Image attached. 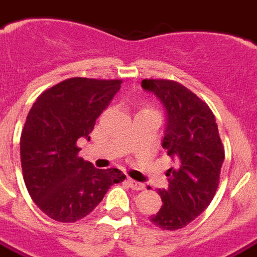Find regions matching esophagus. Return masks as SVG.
I'll use <instances>...</instances> for the list:
<instances>
[{
  "mask_svg": "<svg viewBox=\"0 0 257 257\" xmlns=\"http://www.w3.org/2000/svg\"><path fill=\"white\" fill-rule=\"evenodd\" d=\"M128 185L131 189L133 190H143L146 186H144V183H140V182H136V181H133V179H131V178H128Z\"/></svg>",
  "mask_w": 257,
  "mask_h": 257,
  "instance_id": "34e87169",
  "label": "esophagus"
}]
</instances>
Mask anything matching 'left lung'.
Listing matches in <instances>:
<instances>
[{
  "instance_id": "8db88e82",
  "label": "left lung",
  "mask_w": 257,
  "mask_h": 257,
  "mask_svg": "<svg viewBox=\"0 0 257 257\" xmlns=\"http://www.w3.org/2000/svg\"><path fill=\"white\" fill-rule=\"evenodd\" d=\"M167 114L162 146L174 162L167 189H159L162 207L150 221L164 230L185 228L202 213L220 183L225 151L210 107L185 86L167 79H144Z\"/></svg>"
}]
</instances>
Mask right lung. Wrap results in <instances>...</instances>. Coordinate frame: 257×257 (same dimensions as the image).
<instances>
[{"instance_id":"add662e5","label":"right lung","mask_w":257,"mask_h":257,"mask_svg":"<svg viewBox=\"0 0 257 257\" xmlns=\"http://www.w3.org/2000/svg\"><path fill=\"white\" fill-rule=\"evenodd\" d=\"M122 81L70 78L46 90L33 103L20 140L24 182L43 213L75 222L91 213L111 185L125 175L98 170L78 156V139L90 140L95 120Z\"/></svg>"}]
</instances>
